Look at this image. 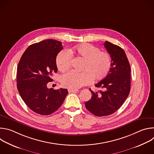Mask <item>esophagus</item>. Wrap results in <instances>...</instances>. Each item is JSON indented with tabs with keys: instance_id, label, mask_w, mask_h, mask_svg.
Masks as SVG:
<instances>
[{
	"instance_id": "esophagus-1",
	"label": "esophagus",
	"mask_w": 154,
	"mask_h": 154,
	"mask_svg": "<svg viewBox=\"0 0 154 154\" xmlns=\"http://www.w3.org/2000/svg\"><path fill=\"white\" fill-rule=\"evenodd\" d=\"M77 90H72V89H68V92L69 93H76Z\"/></svg>"
}]
</instances>
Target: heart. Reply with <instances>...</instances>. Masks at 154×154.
I'll return each mask as SVG.
<instances>
[{
  "instance_id": "1",
  "label": "heart",
  "mask_w": 154,
  "mask_h": 154,
  "mask_svg": "<svg viewBox=\"0 0 154 154\" xmlns=\"http://www.w3.org/2000/svg\"><path fill=\"white\" fill-rule=\"evenodd\" d=\"M72 56L85 60L82 72L71 71L63 75L61 84L70 89H78L89 84L91 79L94 81L105 78L112 66L110 55L106 52L89 43H83L68 51L63 50L57 56V66L61 72L69 69L72 63Z\"/></svg>"
}]
</instances>
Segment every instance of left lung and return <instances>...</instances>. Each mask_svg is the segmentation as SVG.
I'll return each mask as SVG.
<instances>
[{
  "label": "left lung",
  "instance_id": "obj_1",
  "mask_svg": "<svg viewBox=\"0 0 154 154\" xmlns=\"http://www.w3.org/2000/svg\"><path fill=\"white\" fill-rule=\"evenodd\" d=\"M112 58L107 75L95 85L103 89L94 92L85 105L88 110L97 116L110 115L116 112L127 98L130 91V66L124 51L108 41L103 44Z\"/></svg>",
  "mask_w": 154,
  "mask_h": 154
}]
</instances>
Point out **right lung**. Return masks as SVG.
Returning a JSON list of instances; mask_svg holds the SVG:
<instances>
[{
	"label": "right lung",
	"mask_w": 154,
	"mask_h": 154,
	"mask_svg": "<svg viewBox=\"0 0 154 154\" xmlns=\"http://www.w3.org/2000/svg\"><path fill=\"white\" fill-rule=\"evenodd\" d=\"M63 49L61 42L46 39L33 44L22 55L17 68V88L25 103L36 113L49 115L62 105L67 89H49L57 72L56 57Z\"/></svg>",
	"instance_id": "add662e5"
}]
</instances>
